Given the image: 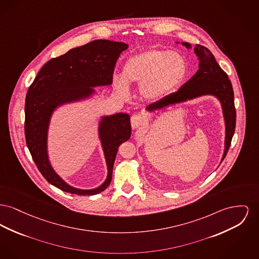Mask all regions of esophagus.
I'll return each instance as SVG.
<instances>
[{
  "instance_id": "1",
  "label": "esophagus",
  "mask_w": 259,
  "mask_h": 259,
  "mask_svg": "<svg viewBox=\"0 0 259 259\" xmlns=\"http://www.w3.org/2000/svg\"><path fill=\"white\" fill-rule=\"evenodd\" d=\"M145 119L140 114H134L131 117V125L133 129H138L145 125Z\"/></svg>"
}]
</instances>
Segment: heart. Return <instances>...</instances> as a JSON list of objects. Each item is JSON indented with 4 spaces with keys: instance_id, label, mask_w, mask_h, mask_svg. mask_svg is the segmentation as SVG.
<instances>
[{
    "instance_id": "b5f03b06",
    "label": "heart",
    "mask_w": 259,
    "mask_h": 259,
    "mask_svg": "<svg viewBox=\"0 0 259 259\" xmlns=\"http://www.w3.org/2000/svg\"><path fill=\"white\" fill-rule=\"evenodd\" d=\"M187 63L178 53L152 49L130 57L123 66L121 77H115L114 87L121 95L128 94V84L141 85L148 99H159L182 83Z\"/></svg>"
}]
</instances>
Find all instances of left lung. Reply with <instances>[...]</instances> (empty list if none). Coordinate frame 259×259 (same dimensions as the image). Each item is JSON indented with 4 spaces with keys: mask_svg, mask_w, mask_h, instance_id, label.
<instances>
[{
    "mask_svg": "<svg viewBox=\"0 0 259 259\" xmlns=\"http://www.w3.org/2000/svg\"><path fill=\"white\" fill-rule=\"evenodd\" d=\"M182 45L187 48L191 47L189 43H182ZM195 53L199 60V68L196 74L187 81L178 91L169 94L147 108L149 110L159 109L202 95L216 96L222 104L226 123L225 152L221 160L223 161L231 146L236 128V108L232 83L227 73L220 67L212 53L207 48L197 45Z\"/></svg>",
    "mask_w": 259,
    "mask_h": 259,
    "instance_id": "1",
    "label": "left lung"
}]
</instances>
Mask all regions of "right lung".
Returning <instances> with one entry per match:
<instances>
[{"label":"right lung","instance_id":"1","mask_svg":"<svg viewBox=\"0 0 259 259\" xmlns=\"http://www.w3.org/2000/svg\"><path fill=\"white\" fill-rule=\"evenodd\" d=\"M128 48L122 42L95 40L68 51L43 65L31 84L25 99L24 134L31 156L47 181L61 191L93 196L105 191L112 178L118 147L131 136L130 116L126 113L104 117L100 136L106 154L108 175L101 187L84 191L63 182L51 167L47 155V130L55 107L76 101L93 93L91 87L112 83L120 54Z\"/></svg>","mask_w":259,"mask_h":259}]
</instances>
